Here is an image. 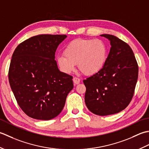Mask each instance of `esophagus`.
<instances>
[{"mask_svg":"<svg viewBox=\"0 0 149 149\" xmlns=\"http://www.w3.org/2000/svg\"><path fill=\"white\" fill-rule=\"evenodd\" d=\"M73 82L74 84H79L80 82V79L77 77H74L73 78Z\"/></svg>","mask_w":149,"mask_h":149,"instance_id":"34e87169","label":"esophagus"}]
</instances>
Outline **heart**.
Here are the masks:
<instances>
[{
	"label": "heart",
	"instance_id": "b5f03b06",
	"mask_svg": "<svg viewBox=\"0 0 149 149\" xmlns=\"http://www.w3.org/2000/svg\"><path fill=\"white\" fill-rule=\"evenodd\" d=\"M63 55L56 58L60 70L65 74L74 71L76 63L84 74L93 75L104 68L107 58V47L99 39H76L67 44Z\"/></svg>",
	"mask_w": 149,
	"mask_h": 149
}]
</instances>
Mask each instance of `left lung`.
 I'll return each instance as SVG.
<instances>
[{
	"label": "left lung",
	"mask_w": 149,
	"mask_h": 149,
	"mask_svg": "<svg viewBox=\"0 0 149 149\" xmlns=\"http://www.w3.org/2000/svg\"><path fill=\"white\" fill-rule=\"evenodd\" d=\"M111 47L101 70L84 80L85 102L99 116L120 113L130 104L138 77V65L129 45L116 36L104 34Z\"/></svg>",
	"instance_id": "left-lung-1"
}]
</instances>
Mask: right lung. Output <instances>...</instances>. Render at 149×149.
<instances>
[{
    "instance_id": "right-lung-1",
    "label": "right lung",
    "mask_w": 149,
    "mask_h": 149,
    "mask_svg": "<svg viewBox=\"0 0 149 149\" xmlns=\"http://www.w3.org/2000/svg\"><path fill=\"white\" fill-rule=\"evenodd\" d=\"M65 35H39L20 43L12 55L8 78L21 109L36 120H49L64 107L72 77L60 71L55 58Z\"/></svg>"
}]
</instances>
